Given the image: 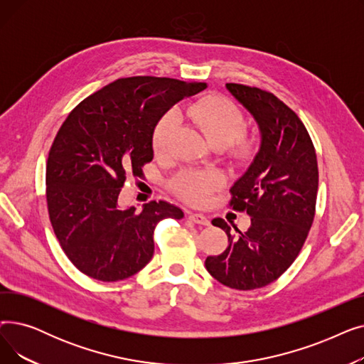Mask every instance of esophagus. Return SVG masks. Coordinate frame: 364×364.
<instances>
[{
  "label": "esophagus",
  "instance_id": "esophagus-1",
  "mask_svg": "<svg viewBox=\"0 0 364 364\" xmlns=\"http://www.w3.org/2000/svg\"><path fill=\"white\" fill-rule=\"evenodd\" d=\"M188 220L196 223V224H200V225L209 224V220L203 214H199V213H188Z\"/></svg>",
  "mask_w": 364,
  "mask_h": 364
}]
</instances>
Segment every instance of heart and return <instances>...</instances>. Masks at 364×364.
Masks as SVG:
<instances>
[{
  "instance_id": "1",
  "label": "heart",
  "mask_w": 364,
  "mask_h": 364,
  "mask_svg": "<svg viewBox=\"0 0 364 364\" xmlns=\"http://www.w3.org/2000/svg\"><path fill=\"white\" fill-rule=\"evenodd\" d=\"M183 117L198 127L213 146H230L237 140L245 128V118L236 105L223 97H205L188 103ZM178 125L177 112H168L158 121L153 131L151 144L156 153L168 151L171 137ZM246 149V146H243ZM223 183V177L215 171L186 169L176 177L172 187L184 200L200 205Z\"/></svg>"
}]
</instances>
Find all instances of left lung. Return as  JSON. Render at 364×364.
Instances as JSON below:
<instances>
[{"label": "left lung", "instance_id": "obj_1", "mask_svg": "<svg viewBox=\"0 0 364 364\" xmlns=\"http://www.w3.org/2000/svg\"><path fill=\"white\" fill-rule=\"evenodd\" d=\"M225 90L259 132L258 151L230 188V205L250 214L251 225L233 237L223 218L213 220L227 233L228 246L208 257L205 267L228 288L251 291L288 270L307 239L318 187L317 156L296 113L274 94L240 84H225Z\"/></svg>", "mask_w": 364, "mask_h": 364}]
</instances>
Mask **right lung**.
<instances>
[{
  "instance_id": "right-lung-1",
  "label": "right lung",
  "mask_w": 364,
  "mask_h": 364,
  "mask_svg": "<svg viewBox=\"0 0 364 364\" xmlns=\"http://www.w3.org/2000/svg\"><path fill=\"white\" fill-rule=\"evenodd\" d=\"M205 88L202 82L132 76L103 87L69 113L47 161V205L62 250L84 274L117 282L139 273L155 251L156 224L184 217L166 200L136 211L121 208L118 198L127 176H141V166L153 159L158 121Z\"/></svg>"
}]
</instances>
